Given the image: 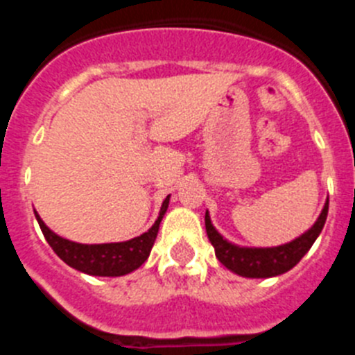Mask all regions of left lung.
<instances>
[{"mask_svg": "<svg viewBox=\"0 0 355 355\" xmlns=\"http://www.w3.org/2000/svg\"><path fill=\"white\" fill-rule=\"evenodd\" d=\"M327 211L329 199L325 200L324 209L318 215L315 224L307 229L306 233L277 247H245L229 241L227 238L222 236L215 229L209 211H206L205 216L206 233H208L209 241H211L213 249H215L216 259L227 270H231L236 275H241V277L250 279L275 277V275H281L284 272L291 270L306 256L307 250L311 249V245L315 243L316 238L320 236L322 229H324L325 220H327Z\"/></svg>", "mask_w": 355, "mask_h": 355, "instance_id": "8db88e82", "label": "left lung"}]
</instances>
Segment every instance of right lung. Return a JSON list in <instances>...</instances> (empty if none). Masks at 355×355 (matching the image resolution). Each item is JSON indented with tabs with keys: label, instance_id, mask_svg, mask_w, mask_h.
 Here are the masks:
<instances>
[{
	"label": "right lung",
	"instance_id": "add662e5",
	"mask_svg": "<svg viewBox=\"0 0 355 355\" xmlns=\"http://www.w3.org/2000/svg\"><path fill=\"white\" fill-rule=\"evenodd\" d=\"M171 196L162 202L158 218L149 227V231L142 233L140 236L131 238L126 241H112V243H78L67 238L56 234L55 231L44 224L39 213L33 209L35 218L42 229L44 238L48 241L56 256L71 268L87 275H97V277H121L135 272L144 265L149 258L150 249L155 245L158 236L159 224L163 215L167 213Z\"/></svg>",
	"mask_w": 355,
	"mask_h": 355
}]
</instances>
